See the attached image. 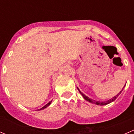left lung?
<instances>
[{"label":"left lung","mask_w":134,"mask_h":134,"mask_svg":"<svg viewBox=\"0 0 134 134\" xmlns=\"http://www.w3.org/2000/svg\"><path fill=\"white\" fill-rule=\"evenodd\" d=\"M77 88H78V87H77ZM122 89H123V88H122ZM78 91H80V93L81 94H82V95L83 96V98H84L86 100L89 101V102H91V103H93V104H97V105H100V106H104V105L108 104L111 103V102H113V101H114L115 100L116 98H117V97H118V96L120 94H121V91H120L119 93H118V94H117V95H116V96H115V97H113V98H111V99L108 100H107V101H105V102H100V101L94 100L91 99V98H89L88 97H87V96H86V95H85L84 94H83V93H82V92H81V91H80V90H79V89L78 88Z\"/></svg>","instance_id":"obj_1"}]
</instances>
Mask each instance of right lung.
<instances>
[{
  "instance_id": "1",
  "label": "right lung",
  "mask_w": 134,
  "mask_h": 134,
  "mask_svg": "<svg viewBox=\"0 0 134 134\" xmlns=\"http://www.w3.org/2000/svg\"><path fill=\"white\" fill-rule=\"evenodd\" d=\"M51 102H52V101H51V102H48V104H46V105H45V106H43V108H41V109H37V110H41V109H43L46 108H47V107H48V106H49V105H50V104H51Z\"/></svg>"
}]
</instances>
